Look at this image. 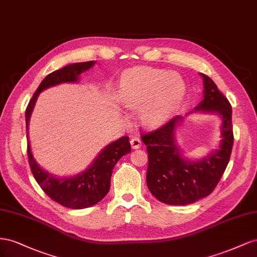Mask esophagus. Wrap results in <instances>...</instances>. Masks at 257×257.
Masks as SVG:
<instances>
[{
  "mask_svg": "<svg viewBox=\"0 0 257 257\" xmlns=\"http://www.w3.org/2000/svg\"><path fill=\"white\" fill-rule=\"evenodd\" d=\"M130 144H131V148H133L134 150H137V149H140L142 146V141L140 140V138L134 137L133 139H131Z\"/></svg>",
  "mask_w": 257,
  "mask_h": 257,
  "instance_id": "1",
  "label": "esophagus"
}]
</instances>
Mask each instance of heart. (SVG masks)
Here are the masks:
<instances>
[{"mask_svg":"<svg viewBox=\"0 0 257 257\" xmlns=\"http://www.w3.org/2000/svg\"><path fill=\"white\" fill-rule=\"evenodd\" d=\"M119 87L127 104L138 107L148 102L143 116L146 121L154 124L170 116L185 93L184 80L177 73L148 67L127 71Z\"/></svg>","mask_w":257,"mask_h":257,"instance_id":"heart-1","label":"heart"}]
</instances>
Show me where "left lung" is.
<instances>
[{
  "label": "left lung",
  "mask_w": 257,
  "mask_h": 257,
  "mask_svg": "<svg viewBox=\"0 0 257 257\" xmlns=\"http://www.w3.org/2000/svg\"><path fill=\"white\" fill-rule=\"evenodd\" d=\"M203 100L195 111L217 113L222 117V141L219 149L200 161L183 158L174 141V131L181 116L157 129L142 135L149 157L146 183L153 196L161 202L185 206L209 196L221 180L230 158L233 144L231 105L209 76L201 74Z\"/></svg>",
  "instance_id": "left-lung-1"
}]
</instances>
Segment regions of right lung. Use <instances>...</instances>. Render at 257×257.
<instances>
[{
    "label": "right lung",
    "instance_id": "add662e5",
    "mask_svg": "<svg viewBox=\"0 0 257 257\" xmlns=\"http://www.w3.org/2000/svg\"><path fill=\"white\" fill-rule=\"evenodd\" d=\"M94 63L96 61L72 63L60 70L54 71L44 78L26 108L27 131L39 93L46 88L58 84L76 82L79 74L93 67ZM27 138L29 165H30L34 179L50 199L70 209H85L103 199L109 190L111 177L115 165L119 158L131 151L129 137H122L117 141L108 144L99 154L92 165L83 173L72 178H56L50 173L44 171L36 164L31 153L28 134Z\"/></svg>",
    "mask_w": 257,
    "mask_h": 257
}]
</instances>
